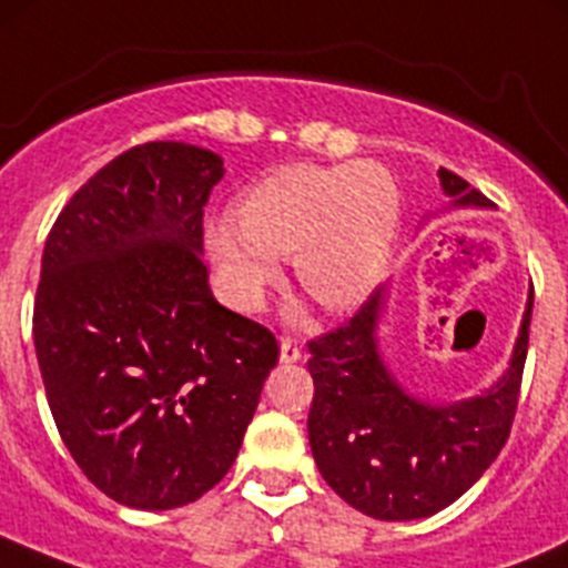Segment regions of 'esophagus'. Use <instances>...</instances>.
<instances>
[{"mask_svg":"<svg viewBox=\"0 0 568 568\" xmlns=\"http://www.w3.org/2000/svg\"><path fill=\"white\" fill-rule=\"evenodd\" d=\"M300 359H302V348L296 346V341L283 337V341H280V363L291 365V363H300Z\"/></svg>","mask_w":568,"mask_h":568,"instance_id":"34e87169","label":"esophagus"}]
</instances>
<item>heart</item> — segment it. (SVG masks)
Segmentation results:
<instances>
[{"instance_id": "b5f03b06", "label": "heart", "mask_w": 568, "mask_h": 568, "mask_svg": "<svg viewBox=\"0 0 568 568\" xmlns=\"http://www.w3.org/2000/svg\"><path fill=\"white\" fill-rule=\"evenodd\" d=\"M400 194L387 170L368 162L288 164L247 189L236 216L209 225V252L222 285L255 311L294 257L296 283L329 313L354 311L390 261Z\"/></svg>"}]
</instances>
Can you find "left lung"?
<instances>
[{
    "label": "left lung",
    "mask_w": 568,
    "mask_h": 568,
    "mask_svg": "<svg viewBox=\"0 0 568 568\" xmlns=\"http://www.w3.org/2000/svg\"><path fill=\"white\" fill-rule=\"evenodd\" d=\"M437 175L454 205H491L462 175L445 168ZM379 307L376 288L346 324L307 343L316 385L307 437L318 473L348 506L404 523L459 500L508 443L528 357L532 288L511 368L495 387L450 406L423 404L400 390L376 346Z\"/></svg>",
    "instance_id": "left-lung-1"
}]
</instances>
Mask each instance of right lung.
Listing matches in <instances>:
<instances>
[{"instance_id":"add662e5","label":"right lung","mask_w":568,"mask_h":568,"mask_svg":"<svg viewBox=\"0 0 568 568\" xmlns=\"http://www.w3.org/2000/svg\"><path fill=\"white\" fill-rule=\"evenodd\" d=\"M225 168L186 142L104 164L43 247L32 337L57 432L114 503L168 511L236 462L277 341L209 288L203 209Z\"/></svg>"}]
</instances>
